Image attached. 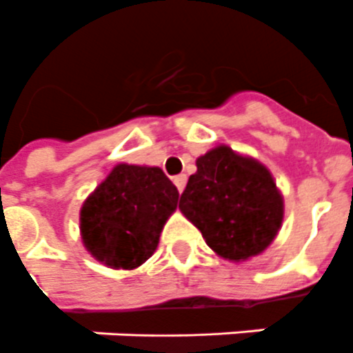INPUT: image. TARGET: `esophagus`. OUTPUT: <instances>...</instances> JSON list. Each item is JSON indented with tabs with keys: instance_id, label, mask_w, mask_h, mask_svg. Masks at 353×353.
Masks as SVG:
<instances>
[{
	"instance_id": "obj_1",
	"label": "esophagus",
	"mask_w": 353,
	"mask_h": 353,
	"mask_svg": "<svg viewBox=\"0 0 353 353\" xmlns=\"http://www.w3.org/2000/svg\"><path fill=\"white\" fill-rule=\"evenodd\" d=\"M174 183H176L177 190L183 192V190H185V185H187V176H185V174H179V176L174 177Z\"/></svg>"
}]
</instances>
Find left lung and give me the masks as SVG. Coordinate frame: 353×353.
Listing matches in <instances>:
<instances>
[{
  "mask_svg": "<svg viewBox=\"0 0 353 353\" xmlns=\"http://www.w3.org/2000/svg\"><path fill=\"white\" fill-rule=\"evenodd\" d=\"M179 210L207 245L229 262H245L268 249L284 221V196L265 165L218 144L196 159Z\"/></svg>",
  "mask_w": 353,
  "mask_h": 353,
  "instance_id": "obj_1",
  "label": "left lung"
}]
</instances>
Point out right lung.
Instances as JSON below:
<instances>
[{
    "instance_id": "obj_1",
    "label": "right lung",
    "mask_w": 353,
    "mask_h": 353,
    "mask_svg": "<svg viewBox=\"0 0 353 353\" xmlns=\"http://www.w3.org/2000/svg\"><path fill=\"white\" fill-rule=\"evenodd\" d=\"M177 199L176 185L159 166L119 163L82 203L85 251L112 269L143 265L157 249Z\"/></svg>"
}]
</instances>
